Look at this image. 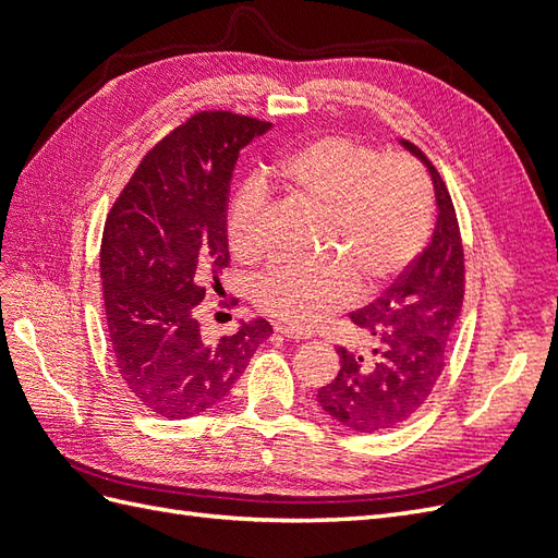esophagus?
<instances>
[{
	"label": "esophagus",
	"instance_id": "esophagus-1",
	"mask_svg": "<svg viewBox=\"0 0 558 558\" xmlns=\"http://www.w3.org/2000/svg\"><path fill=\"white\" fill-rule=\"evenodd\" d=\"M277 332H281L283 337H289V340H295V342H302V340H310V332L302 330V328H293V326H283V324H277L275 326Z\"/></svg>",
	"mask_w": 558,
	"mask_h": 558
}]
</instances>
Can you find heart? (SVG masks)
<instances>
[{"label":"heart","mask_w":558,"mask_h":558,"mask_svg":"<svg viewBox=\"0 0 558 558\" xmlns=\"http://www.w3.org/2000/svg\"><path fill=\"white\" fill-rule=\"evenodd\" d=\"M272 179L328 207L330 244L350 263L286 256L267 267L256 283L258 307L291 326H314L349 305L359 279L367 291L381 289L412 265L430 234V183L408 156H379L359 140L324 134L286 154ZM265 209L260 183H246L232 199L228 242L238 258L260 256Z\"/></svg>","instance_id":"obj_1"}]
</instances>
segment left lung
Here are the masks:
<instances>
[{"instance_id":"left-lung-1","label":"left lung","mask_w":558,"mask_h":558,"mask_svg":"<svg viewBox=\"0 0 558 558\" xmlns=\"http://www.w3.org/2000/svg\"><path fill=\"white\" fill-rule=\"evenodd\" d=\"M398 144L428 170L437 221L428 246L391 289L351 312L373 347L367 353L337 349L340 373L316 393L320 410L356 433L396 428L428 400L463 305V246L445 181L414 144Z\"/></svg>"}]
</instances>
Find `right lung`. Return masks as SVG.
Instances as JSON below:
<instances>
[{
    "mask_svg": "<svg viewBox=\"0 0 558 558\" xmlns=\"http://www.w3.org/2000/svg\"><path fill=\"white\" fill-rule=\"evenodd\" d=\"M269 128L228 111L193 116L148 150L107 216L99 272L116 367L132 398L165 418L221 402L272 335L265 318L221 340L197 324L202 279L230 260L234 165Z\"/></svg>",
    "mask_w": 558,
    "mask_h": 558,
    "instance_id": "right-lung-1",
    "label": "right lung"
}]
</instances>
